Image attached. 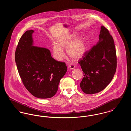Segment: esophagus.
I'll use <instances>...</instances> for the list:
<instances>
[{"label":"esophagus","mask_w":131,"mask_h":131,"mask_svg":"<svg viewBox=\"0 0 131 131\" xmlns=\"http://www.w3.org/2000/svg\"><path fill=\"white\" fill-rule=\"evenodd\" d=\"M75 68V66L73 64H70L69 66V68L71 70H73Z\"/></svg>","instance_id":"1"}]
</instances>
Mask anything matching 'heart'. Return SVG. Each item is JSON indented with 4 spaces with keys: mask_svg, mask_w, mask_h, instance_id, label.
Here are the masks:
<instances>
[{
    "mask_svg": "<svg viewBox=\"0 0 131 131\" xmlns=\"http://www.w3.org/2000/svg\"><path fill=\"white\" fill-rule=\"evenodd\" d=\"M75 33H72L59 38L57 44L53 45L52 52L54 57L61 61L65 57L63 49H66L69 56L74 59H79L83 56L87 50V37L84 34L76 36Z\"/></svg>",
    "mask_w": 131,
    "mask_h": 131,
    "instance_id": "obj_1",
    "label": "heart"
}]
</instances>
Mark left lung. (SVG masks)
I'll return each mask as SVG.
<instances>
[{
    "label": "left lung",
    "mask_w": 131,
    "mask_h": 131,
    "mask_svg": "<svg viewBox=\"0 0 131 131\" xmlns=\"http://www.w3.org/2000/svg\"><path fill=\"white\" fill-rule=\"evenodd\" d=\"M99 37L97 44L85 53L79 62L84 76L80 86L87 94L104 90L116 72L117 59L113 39L104 26L101 27Z\"/></svg>",
    "instance_id": "left-lung-1"
}]
</instances>
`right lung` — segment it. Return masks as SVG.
I'll list each match as a JSON object with an SVG mask.
<instances>
[{"mask_svg":"<svg viewBox=\"0 0 131 131\" xmlns=\"http://www.w3.org/2000/svg\"><path fill=\"white\" fill-rule=\"evenodd\" d=\"M34 32L26 31L19 39L15 61L27 90L38 98H50L57 92L67 68L65 63L53 58L49 49L33 46Z\"/></svg>","mask_w":131,"mask_h":131,"instance_id":"right-lung-1","label":"right lung"}]
</instances>
